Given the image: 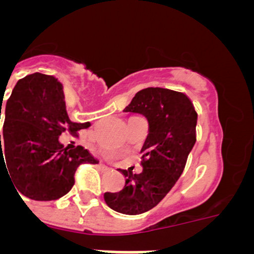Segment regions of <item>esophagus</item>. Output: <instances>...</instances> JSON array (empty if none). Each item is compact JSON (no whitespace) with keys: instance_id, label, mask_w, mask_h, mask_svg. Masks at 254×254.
Instances as JSON below:
<instances>
[{"instance_id":"obj_1","label":"esophagus","mask_w":254,"mask_h":254,"mask_svg":"<svg viewBox=\"0 0 254 254\" xmlns=\"http://www.w3.org/2000/svg\"><path fill=\"white\" fill-rule=\"evenodd\" d=\"M99 168H100V170H103V172H108V170H111V168L107 167V165H104V164H99Z\"/></svg>"}]
</instances>
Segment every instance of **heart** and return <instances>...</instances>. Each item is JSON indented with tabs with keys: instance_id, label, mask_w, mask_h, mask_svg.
Returning a JSON list of instances; mask_svg holds the SVG:
<instances>
[{
	"instance_id": "obj_1",
	"label": "heart",
	"mask_w": 254,
	"mask_h": 254,
	"mask_svg": "<svg viewBox=\"0 0 254 254\" xmlns=\"http://www.w3.org/2000/svg\"><path fill=\"white\" fill-rule=\"evenodd\" d=\"M105 155H107V156H109V158H113V154H112V152H105Z\"/></svg>"
}]
</instances>
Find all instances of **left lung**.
Instances as JSON below:
<instances>
[{
	"instance_id": "left-lung-1",
	"label": "left lung",
	"mask_w": 254,
	"mask_h": 254,
	"mask_svg": "<svg viewBox=\"0 0 254 254\" xmlns=\"http://www.w3.org/2000/svg\"><path fill=\"white\" fill-rule=\"evenodd\" d=\"M125 112L149 121V136L141 150L142 170H121L125 187L105 192L104 201L117 212L138 215L158 205L183 173L196 142L197 113L186 94L163 87L140 90Z\"/></svg>"
}]
</instances>
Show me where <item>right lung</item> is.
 <instances>
[{"instance_id":"right-lung-1","label":"right lung","mask_w":254,"mask_h":254,"mask_svg":"<svg viewBox=\"0 0 254 254\" xmlns=\"http://www.w3.org/2000/svg\"><path fill=\"white\" fill-rule=\"evenodd\" d=\"M1 109L2 105L0 118ZM3 116L0 169H7L22 196L35 201L60 198L73 186L80 164L98 163L82 146L68 150L58 141L64 132L77 136L90 123L69 121L64 86L53 76L35 72L19 80Z\"/></svg>"}]
</instances>
